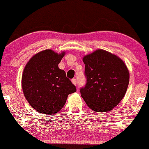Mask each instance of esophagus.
Wrapping results in <instances>:
<instances>
[{
    "instance_id": "1",
    "label": "esophagus",
    "mask_w": 149,
    "mask_h": 149,
    "mask_svg": "<svg viewBox=\"0 0 149 149\" xmlns=\"http://www.w3.org/2000/svg\"><path fill=\"white\" fill-rule=\"evenodd\" d=\"M72 83L74 84V85H76L77 84V80L75 78H74L72 79Z\"/></svg>"
}]
</instances>
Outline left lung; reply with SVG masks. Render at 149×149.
Segmentation results:
<instances>
[{"mask_svg":"<svg viewBox=\"0 0 149 149\" xmlns=\"http://www.w3.org/2000/svg\"><path fill=\"white\" fill-rule=\"evenodd\" d=\"M86 83L81 95L90 109L105 112L112 110L123 98L129 86V72L116 55L97 49L83 57Z\"/></svg>","mask_w":149,"mask_h":149,"instance_id":"left-lung-1","label":"left lung"}]
</instances>
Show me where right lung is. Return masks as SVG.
<instances>
[{
    "instance_id": "right-lung-1",
    "label": "right lung",
    "mask_w": 149,
    "mask_h": 149,
    "mask_svg": "<svg viewBox=\"0 0 149 149\" xmlns=\"http://www.w3.org/2000/svg\"><path fill=\"white\" fill-rule=\"evenodd\" d=\"M65 55L46 49L36 54L26 65L22 90L29 104L40 113L53 115L62 109L76 88L58 65Z\"/></svg>"
}]
</instances>
